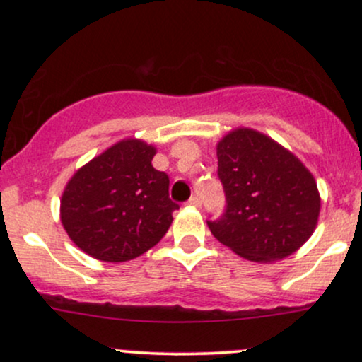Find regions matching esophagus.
<instances>
[{
  "label": "esophagus",
  "instance_id": "obj_1",
  "mask_svg": "<svg viewBox=\"0 0 362 362\" xmlns=\"http://www.w3.org/2000/svg\"><path fill=\"white\" fill-rule=\"evenodd\" d=\"M189 206H192V207H199V206H201V199H199L197 195H194V197H190V199H189Z\"/></svg>",
  "mask_w": 362,
  "mask_h": 362
}]
</instances>
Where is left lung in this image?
Here are the masks:
<instances>
[{"mask_svg": "<svg viewBox=\"0 0 362 362\" xmlns=\"http://www.w3.org/2000/svg\"><path fill=\"white\" fill-rule=\"evenodd\" d=\"M216 155L226 211L207 221L214 238L260 264L300 250L322 207L317 180L300 158L250 127L228 132L216 144Z\"/></svg>", "mask_w": 362, "mask_h": 362, "instance_id": "left-lung-1", "label": "left lung"}]
</instances>
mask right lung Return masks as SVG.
Segmentation results:
<instances>
[{"instance_id":"obj_1","label":"right lung","mask_w":362,"mask_h":362,"mask_svg":"<svg viewBox=\"0 0 362 362\" xmlns=\"http://www.w3.org/2000/svg\"><path fill=\"white\" fill-rule=\"evenodd\" d=\"M156 148L127 138L74 172L61 197V223L80 250L102 262H127L163 238L178 204L168 175L151 165Z\"/></svg>"}]
</instances>
